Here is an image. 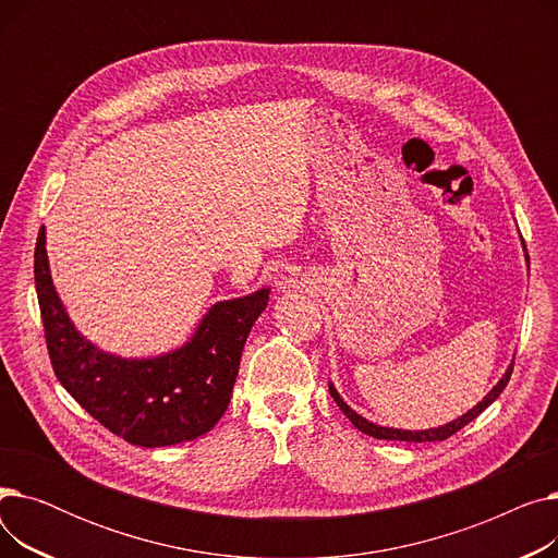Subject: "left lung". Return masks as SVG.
<instances>
[{"mask_svg": "<svg viewBox=\"0 0 558 558\" xmlns=\"http://www.w3.org/2000/svg\"><path fill=\"white\" fill-rule=\"evenodd\" d=\"M530 259V257H526ZM511 373H513V362H511V366L507 368V373L502 375V379L500 383H497L488 393H486V398L480 402V404H475L471 412L468 414H463V416H459L457 421H452V423H448V425H441V427H432V429H418V432H409V429H393V427H379V425H375V423H368L364 416H360L357 412H353V409H350L345 402H343V398L337 393V389L330 385V396L335 398V402L339 404V409L341 412L350 418V423H353L360 432H364V434H368V436H373V438H385V441H409V444H425V441H446V438H450L452 434H457L461 427H465L468 423L471 421H475L484 409L488 407V404H493L497 398H500V393L505 391V387L509 385V379H511Z\"/></svg>", "mask_w": 558, "mask_h": 558, "instance_id": "1", "label": "left lung"}]
</instances>
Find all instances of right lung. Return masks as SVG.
I'll list each match as a JSON object with an SVG mask.
<instances>
[{
  "label": "right lung",
  "instance_id": "right-lung-1",
  "mask_svg": "<svg viewBox=\"0 0 558 558\" xmlns=\"http://www.w3.org/2000/svg\"><path fill=\"white\" fill-rule=\"evenodd\" d=\"M34 274L53 373L95 421L142 448L192 441L217 425L228 409L246 337L269 303L267 287L213 305L183 348L160 357L124 360L104 353L74 328L49 276L45 226Z\"/></svg>",
  "mask_w": 558,
  "mask_h": 558
}]
</instances>
